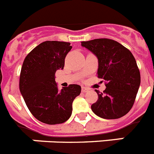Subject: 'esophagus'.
<instances>
[{
    "instance_id": "esophagus-1",
    "label": "esophagus",
    "mask_w": 154,
    "mask_h": 154,
    "mask_svg": "<svg viewBox=\"0 0 154 154\" xmlns=\"http://www.w3.org/2000/svg\"><path fill=\"white\" fill-rule=\"evenodd\" d=\"M88 91H89V89H88V88H86V87L85 86L82 87V92H88Z\"/></svg>"
}]
</instances>
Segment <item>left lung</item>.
I'll return each instance as SVG.
<instances>
[{
    "label": "left lung",
    "mask_w": 154,
    "mask_h": 154,
    "mask_svg": "<svg viewBox=\"0 0 154 154\" xmlns=\"http://www.w3.org/2000/svg\"><path fill=\"white\" fill-rule=\"evenodd\" d=\"M82 46L98 58V78L106 82L103 93L96 90L98 100L92 112L107 119H119L133 107L140 85V73L129 49L112 39L98 38L82 42Z\"/></svg>",
    "instance_id": "8db88e82"
}]
</instances>
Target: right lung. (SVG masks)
Here are the masks:
<instances>
[{"instance_id": "1", "label": "right lung", "mask_w": 154, "mask_h": 154, "mask_svg": "<svg viewBox=\"0 0 154 154\" xmlns=\"http://www.w3.org/2000/svg\"><path fill=\"white\" fill-rule=\"evenodd\" d=\"M72 48L69 42L46 41L35 47L23 62L20 92L31 114L46 124L67 121L73 100L81 92V86L75 84L58 91L55 82V72L64 69L65 56Z\"/></svg>"}]
</instances>
